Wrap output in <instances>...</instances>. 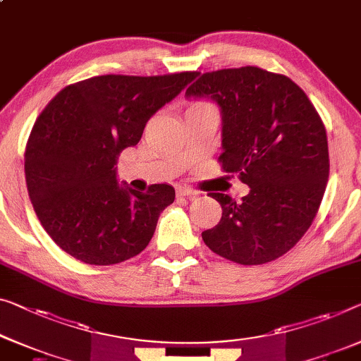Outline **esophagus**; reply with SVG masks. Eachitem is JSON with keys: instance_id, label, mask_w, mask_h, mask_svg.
Wrapping results in <instances>:
<instances>
[{"instance_id": "obj_1", "label": "esophagus", "mask_w": 361, "mask_h": 361, "mask_svg": "<svg viewBox=\"0 0 361 361\" xmlns=\"http://www.w3.org/2000/svg\"><path fill=\"white\" fill-rule=\"evenodd\" d=\"M176 195L178 196H185V197H196L197 195H199V191H196V190H192V188H190V186H180L178 190H176Z\"/></svg>"}]
</instances>
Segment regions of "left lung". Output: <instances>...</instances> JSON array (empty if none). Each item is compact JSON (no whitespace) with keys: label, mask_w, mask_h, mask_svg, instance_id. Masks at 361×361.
<instances>
[{"label":"left lung","mask_w":361,"mask_h":361,"mask_svg":"<svg viewBox=\"0 0 361 361\" xmlns=\"http://www.w3.org/2000/svg\"><path fill=\"white\" fill-rule=\"evenodd\" d=\"M188 97H209L222 111L219 164L250 192L235 201L211 192L222 219L202 232L215 255L266 264L301 240L318 214L329 178L326 128L292 79L257 66L201 74Z\"/></svg>","instance_id":"1"}]
</instances>
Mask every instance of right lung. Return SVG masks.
Masks as SVG:
<instances>
[{
	"mask_svg": "<svg viewBox=\"0 0 361 361\" xmlns=\"http://www.w3.org/2000/svg\"><path fill=\"white\" fill-rule=\"evenodd\" d=\"M196 76H95L66 85L43 109L25 146V183L42 227L63 251L110 266L149 245L175 190L118 185L116 159Z\"/></svg>",
	"mask_w": 361,
	"mask_h": 361,
	"instance_id": "add662e5",
	"label": "right lung"
}]
</instances>
